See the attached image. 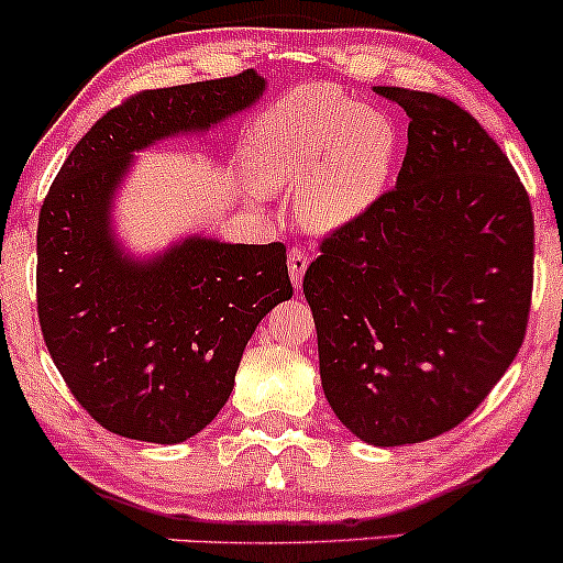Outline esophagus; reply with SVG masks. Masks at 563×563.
Listing matches in <instances>:
<instances>
[{"mask_svg":"<svg viewBox=\"0 0 563 563\" xmlns=\"http://www.w3.org/2000/svg\"><path fill=\"white\" fill-rule=\"evenodd\" d=\"M307 267H309L307 254H303L301 249H290L288 251V275H290V283H294L296 290H301L303 273H307Z\"/></svg>","mask_w":563,"mask_h":563,"instance_id":"34e87169","label":"esophagus"}]
</instances>
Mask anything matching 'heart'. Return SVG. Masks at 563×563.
Here are the masks:
<instances>
[{
  "label": "heart",
  "instance_id": "heart-1",
  "mask_svg": "<svg viewBox=\"0 0 563 563\" xmlns=\"http://www.w3.org/2000/svg\"><path fill=\"white\" fill-rule=\"evenodd\" d=\"M397 158V129L376 108L307 89L256 126L251 161L264 190H299L309 228H346L380 198Z\"/></svg>",
  "mask_w": 563,
  "mask_h": 563
}]
</instances>
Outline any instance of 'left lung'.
Listing matches in <instances>:
<instances>
[{
  "label": "left lung",
  "mask_w": 563,
  "mask_h": 563,
  "mask_svg": "<svg viewBox=\"0 0 563 563\" xmlns=\"http://www.w3.org/2000/svg\"><path fill=\"white\" fill-rule=\"evenodd\" d=\"M378 92L410 119L397 185L322 241L303 296L335 418L402 448L466 421L519 354L534 219L474 115L431 92Z\"/></svg>",
  "instance_id": "left-lung-1"
}]
</instances>
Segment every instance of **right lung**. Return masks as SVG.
Segmentation results:
<instances>
[{"mask_svg":"<svg viewBox=\"0 0 563 563\" xmlns=\"http://www.w3.org/2000/svg\"><path fill=\"white\" fill-rule=\"evenodd\" d=\"M256 70L129 97L76 142L36 230L44 344L102 429L179 444L217 418L264 314L294 296L286 245L185 235L134 256L113 228L134 153L206 134L262 100Z\"/></svg>","mask_w":563,"mask_h":563,"instance_id":"1","label":"right lung"}]
</instances>
